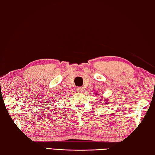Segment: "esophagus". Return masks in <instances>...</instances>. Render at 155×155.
I'll list each match as a JSON object with an SVG mask.
<instances>
[{"mask_svg":"<svg viewBox=\"0 0 155 155\" xmlns=\"http://www.w3.org/2000/svg\"><path fill=\"white\" fill-rule=\"evenodd\" d=\"M83 87H78L77 88H76V90H77V91L78 92H81V91H83Z\"/></svg>","mask_w":155,"mask_h":155,"instance_id":"34e87169","label":"esophagus"}]
</instances>
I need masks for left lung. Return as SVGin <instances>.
Segmentation results:
<instances>
[{
    "label": "left lung",
    "instance_id": "8db88e82",
    "mask_svg": "<svg viewBox=\"0 0 155 155\" xmlns=\"http://www.w3.org/2000/svg\"><path fill=\"white\" fill-rule=\"evenodd\" d=\"M108 102H106V104H107Z\"/></svg>",
    "mask_w": 155,
    "mask_h": 155
}]
</instances>
